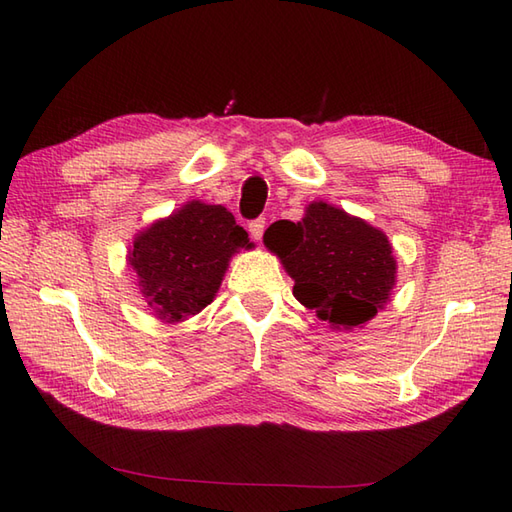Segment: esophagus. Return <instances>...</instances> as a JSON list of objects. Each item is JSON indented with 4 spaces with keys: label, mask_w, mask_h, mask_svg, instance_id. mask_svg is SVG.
<instances>
[{
    "label": "esophagus",
    "mask_w": 512,
    "mask_h": 512,
    "mask_svg": "<svg viewBox=\"0 0 512 512\" xmlns=\"http://www.w3.org/2000/svg\"><path fill=\"white\" fill-rule=\"evenodd\" d=\"M248 231H250V235H253L255 239H262V235L266 231V220H264V217H257V220L250 222L248 224Z\"/></svg>",
    "instance_id": "obj_1"
}]
</instances>
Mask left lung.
<instances>
[{
  "instance_id": "obj_1",
  "label": "left lung",
  "mask_w": 512,
  "mask_h": 512,
  "mask_svg": "<svg viewBox=\"0 0 512 512\" xmlns=\"http://www.w3.org/2000/svg\"><path fill=\"white\" fill-rule=\"evenodd\" d=\"M264 242L295 279L292 295L334 328L367 323L394 288L385 233L325 202H312L301 222L270 224Z\"/></svg>"
}]
</instances>
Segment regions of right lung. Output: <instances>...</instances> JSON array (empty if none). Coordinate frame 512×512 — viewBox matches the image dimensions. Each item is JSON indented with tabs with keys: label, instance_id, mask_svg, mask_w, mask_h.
<instances>
[{
	"label": "right lung",
	"instance_id": "obj_1",
	"mask_svg": "<svg viewBox=\"0 0 512 512\" xmlns=\"http://www.w3.org/2000/svg\"><path fill=\"white\" fill-rule=\"evenodd\" d=\"M248 233L224 206L189 202L140 233L129 255L149 308L182 321L213 301L228 259L250 248Z\"/></svg>",
	"mask_w": 512,
	"mask_h": 512
}]
</instances>
